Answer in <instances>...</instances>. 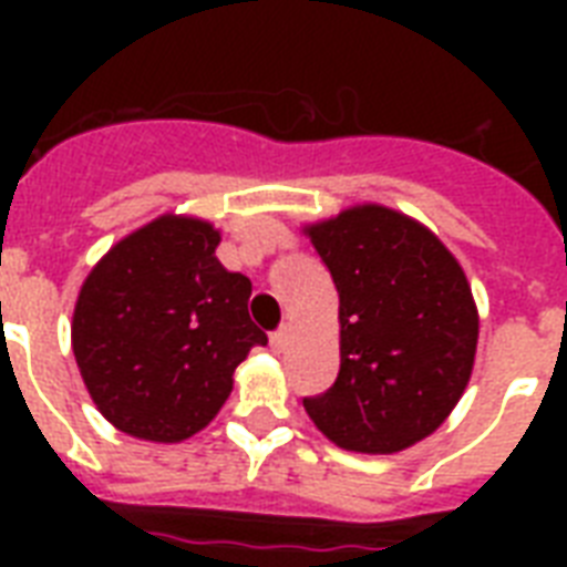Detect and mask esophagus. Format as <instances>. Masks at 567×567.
Returning a JSON list of instances; mask_svg holds the SVG:
<instances>
[{
    "label": "esophagus",
    "instance_id": "esophagus-1",
    "mask_svg": "<svg viewBox=\"0 0 567 567\" xmlns=\"http://www.w3.org/2000/svg\"><path fill=\"white\" fill-rule=\"evenodd\" d=\"M291 344V329L282 327L276 329L274 336H270V347H274V353H285V347Z\"/></svg>",
    "mask_w": 567,
    "mask_h": 567
}]
</instances>
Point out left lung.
I'll return each instance as SVG.
<instances>
[{"instance_id":"left-lung-1","label":"left lung","mask_w":567,"mask_h":567,"mask_svg":"<svg viewBox=\"0 0 567 567\" xmlns=\"http://www.w3.org/2000/svg\"><path fill=\"white\" fill-rule=\"evenodd\" d=\"M332 274L341 371L302 405L329 441L396 453L447 421L474 371L480 315L456 256L414 217L364 203L302 226Z\"/></svg>"}]
</instances>
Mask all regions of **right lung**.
I'll return each mask as SVG.
<instances>
[{
  "instance_id": "right-lung-1",
  "label": "right lung",
  "mask_w": 567,
  "mask_h": 567,
  "mask_svg": "<svg viewBox=\"0 0 567 567\" xmlns=\"http://www.w3.org/2000/svg\"><path fill=\"white\" fill-rule=\"evenodd\" d=\"M220 231L162 214L93 265L73 309V355L114 430L176 444L229 400L235 368L267 336L249 320L252 282L214 249Z\"/></svg>"
}]
</instances>
